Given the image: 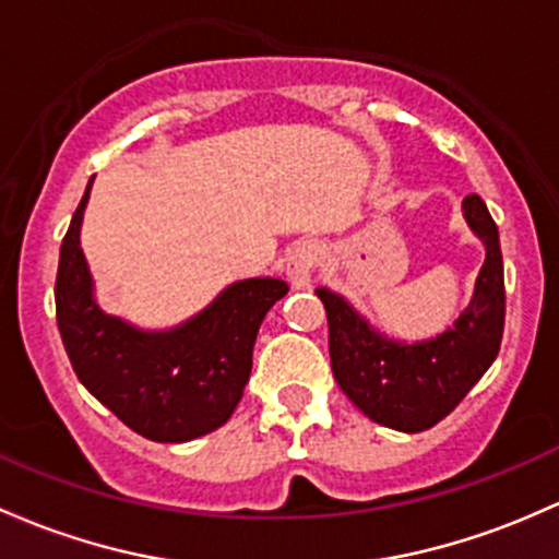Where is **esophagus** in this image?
<instances>
[{
	"mask_svg": "<svg viewBox=\"0 0 559 559\" xmlns=\"http://www.w3.org/2000/svg\"><path fill=\"white\" fill-rule=\"evenodd\" d=\"M319 254L321 249L316 240H299V243H295V249L289 251V257H286V275H289L295 289H310L316 264H319Z\"/></svg>",
	"mask_w": 559,
	"mask_h": 559,
	"instance_id": "1",
	"label": "esophagus"
}]
</instances>
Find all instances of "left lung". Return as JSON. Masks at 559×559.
<instances>
[{
  "label": "left lung",
  "instance_id": "left-lung-1",
  "mask_svg": "<svg viewBox=\"0 0 559 559\" xmlns=\"http://www.w3.org/2000/svg\"><path fill=\"white\" fill-rule=\"evenodd\" d=\"M463 216L485 243V262L468 308L428 340L388 337L337 292L316 289L329 319L332 372L345 396L380 426L418 433L448 418L496 361L503 337L507 292L498 227L479 195L463 201Z\"/></svg>",
  "mask_w": 559,
  "mask_h": 559
}]
</instances>
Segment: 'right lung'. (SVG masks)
<instances>
[{
    "instance_id": "add662e5",
    "label": "right lung",
    "mask_w": 559,
    "mask_h": 559,
    "mask_svg": "<svg viewBox=\"0 0 559 559\" xmlns=\"http://www.w3.org/2000/svg\"><path fill=\"white\" fill-rule=\"evenodd\" d=\"M91 185L61 243L56 319L80 383L152 442H190L230 420L251 374L267 310L289 292L281 278H243L171 329H139L96 302L80 246Z\"/></svg>"
}]
</instances>
